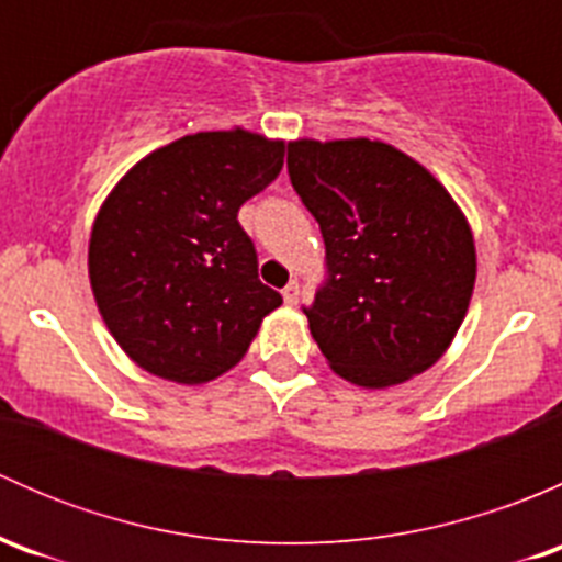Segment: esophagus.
Segmentation results:
<instances>
[{
    "label": "esophagus",
    "mask_w": 562,
    "mask_h": 562,
    "mask_svg": "<svg viewBox=\"0 0 562 562\" xmlns=\"http://www.w3.org/2000/svg\"><path fill=\"white\" fill-rule=\"evenodd\" d=\"M282 299H285L288 304H299V299H302V288H299V282H288L285 291H282Z\"/></svg>",
    "instance_id": "1"
}]
</instances>
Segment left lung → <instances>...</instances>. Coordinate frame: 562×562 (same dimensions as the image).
<instances>
[{"mask_svg":"<svg viewBox=\"0 0 562 562\" xmlns=\"http://www.w3.org/2000/svg\"><path fill=\"white\" fill-rule=\"evenodd\" d=\"M328 280L304 310L328 367L361 389L422 375L449 350L475 285L468 217L422 162L370 138L288 144Z\"/></svg>","mask_w":562,"mask_h":562,"instance_id":"8db88e82","label":"left lung"}]
</instances>
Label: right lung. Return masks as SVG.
Returning <instances> with one entry per match:
<instances>
[{"instance_id":"obj_1","label":"right lung","mask_w":562,"mask_h":562,"mask_svg":"<svg viewBox=\"0 0 562 562\" xmlns=\"http://www.w3.org/2000/svg\"><path fill=\"white\" fill-rule=\"evenodd\" d=\"M282 162L285 140L214 130L160 146L108 192L89 282L108 331L140 370L181 386L214 381L280 307L236 214Z\"/></svg>"}]
</instances>
